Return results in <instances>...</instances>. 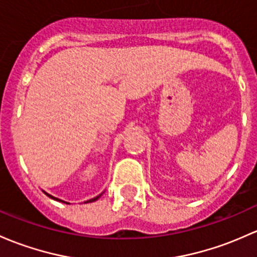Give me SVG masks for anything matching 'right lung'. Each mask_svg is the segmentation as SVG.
Instances as JSON below:
<instances>
[{
  "label": "right lung",
  "mask_w": 257,
  "mask_h": 257,
  "mask_svg": "<svg viewBox=\"0 0 257 257\" xmlns=\"http://www.w3.org/2000/svg\"><path fill=\"white\" fill-rule=\"evenodd\" d=\"M43 192H44L45 194H47L48 197H50L51 199H54V201H58V202H63V203H66V204H70L69 202H65V201H63V199H60V198H56V197H54V196H51V194H49V193H47L45 192V191H43ZM103 193V192H102ZM102 193L101 194H98V196H96V197H93V198H91V199H88V201H86L85 203H91V202H94V201H97V199L99 198V197L102 196Z\"/></svg>",
  "instance_id": "add662e5"
}]
</instances>
